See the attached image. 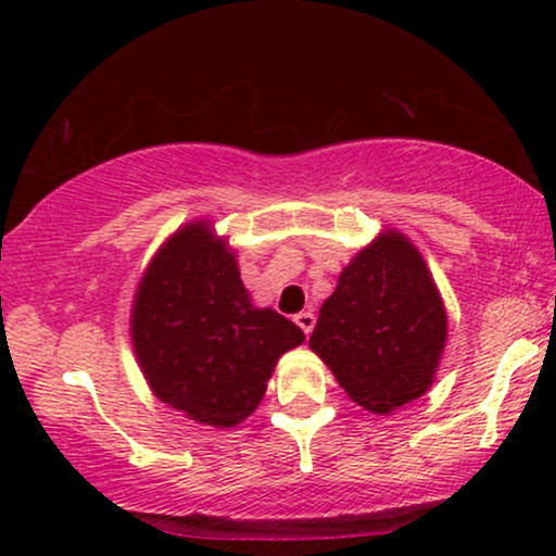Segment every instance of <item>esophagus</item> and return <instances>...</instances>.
Returning <instances> with one entry per match:
<instances>
[{
	"label": "esophagus",
	"instance_id": "34e87169",
	"mask_svg": "<svg viewBox=\"0 0 556 556\" xmlns=\"http://www.w3.org/2000/svg\"><path fill=\"white\" fill-rule=\"evenodd\" d=\"M293 321H295V324H299V326H301V329H303V333H306V337H308V333H311V331H314L316 316H314V314H311V311H301V314H295V318H293Z\"/></svg>",
	"mask_w": 556,
	"mask_h": 556
}]
</instances>
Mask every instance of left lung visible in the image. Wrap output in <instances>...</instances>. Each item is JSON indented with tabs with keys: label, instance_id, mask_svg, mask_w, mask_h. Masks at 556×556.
I'll use <instances>...</instances> for the list:
<instances>
[{
	"label": "left lung",
	"instance_id": "8db88e82",
	"mask_svg": "<svg viewBox=\"0 0 556 556\" xmlns=\"http://www.w3.org/2000/svg\"><path fill=\"white\" fill-rule=\"evenodd\" d=\"M447 341L443 295L407 235L382 230L341 270L308 346L349 400L390 415L435 382Z\"/></svg>",
	"mask_w": 556,
	"mask_h": 556
}]
</instances>
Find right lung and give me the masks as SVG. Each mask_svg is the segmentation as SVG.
I'll use <instances>...</instances> for the list:
<instances>
[{"label": "right lung", "instance_id": "1", "mask_svg": "<svg viewBox=\"0 0 556 556\" xmlns=\"http://www.w3.org/2000/svg\"><path fill=\"white\" fill-rule=\"evenodd\" d=\"M303 331L257 308L235 250L210 219L162 242L136 286L131 344L151 392L210 428H235L261 405L268 379Z\"/></svg>", "mask_w": 556, "mask_h": 556}]
</instances>
